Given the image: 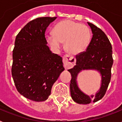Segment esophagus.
<instances>
[{"mask_svg": "<svg viewBox=\"0 0 122 122\" xmlns=\"http://www.w3.org/2000/svg\"><path fill=\"white\" fill-rule=\"evenodd\" d=\"M63 61L64 63L65 68L66 69L69 68L74 66L76 63V59L73 57L69 55H65L63 57Z\"/></svg>", "mask_w": 122, "mask_h": 122, "instance_id": "esophagus-1", "label": "esophagus"}]
</instances>
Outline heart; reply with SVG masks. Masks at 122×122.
<instances>
[{
	"label": "heart",
	"instance_id": "heart-1",
	"mask_svg": "<svg viewBox=\"0 0 122 122\" xmlns=\"http://www.w3.org/2000/svg\"><path fill=\"white\" fill-rule=\"evenodd\" d=\"M53 34L46 35V40L52 48L59 50L61 43H65L66 51L78 54L84 51L91 40V32L85 25L71 21H60L54 27Z\"/></svg>",
	"mask_w": 122,
	"mask_h": 122
}]
</instances>
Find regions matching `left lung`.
I'll return each instance as SVG.
<instances>
[{
	"mask_svg": "<svg viewBox=\"0 0 122 122\" xmlns=\"http://www.w3.org/2000/svg\"><path fill=\"white\" fill-rule=\"evenodd\" d=\"M93 36L86 51L76 55V65L68 70L71 73L70 93L73 101L78 104H87L101 100L105 95L111 77L113 64L111 44L104 32L93 24L87 22ZM83 70H97L102 76L101 87L95 96H89L78 88L77 77Z\"/></svg>",
	"mask_w": 122,
	"mask_h": 122,
	"instance_id": "left-lung-1",
	"label": "left lung"
}]
</instances>
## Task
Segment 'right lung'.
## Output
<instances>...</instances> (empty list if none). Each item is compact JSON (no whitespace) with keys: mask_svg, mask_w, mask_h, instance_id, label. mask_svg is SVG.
<instances>
[{"mask_svg":"<svg viewBox=\"0 0 122 122\" xmlns=\"http://www.w3.org/2000/svg\"><path fill=\"white\" fill-rule=\"evenodd\" d=\"M57 17H42L28 22L19 32L13 51L11 74L17 90L26 98L44 101L65 70L62 58L47 46L45 31Z\"/></svg>","mask_w":122,"mask_h":122,"instance_id":"add662e5","label":"right lung"}]
</instances>
